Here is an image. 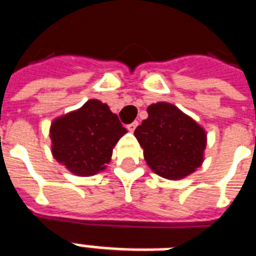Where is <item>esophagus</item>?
Wrapping results in <instances>:
<instances>
[{
    "label": "esophagus",
    "mask_w": 256,
    "mask_h": 256,
    "mask_svg": "<svg viewBox=\"0 0 256 256\" xmlns=\"http://www.w3.org/2000/svg\"><path fill=\"white\" fill-rule=\"evenodd\" d=\"M136 126H138V122H132V124H128V132H134L136 128Z\"/></svg>",
    "instance_id": "obj_1"
}]
</instances>
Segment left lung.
<instances>
[{
  "label": "left lung",
  "instance_id": "obj_1",
  "mask_svg": "<svg viewBox=\"0 0 256 256\" xmlns=\"http://www.w3.org/2000/svg\"><path fill=\"white\" fill-rule=\"evenodd\" d=\"M148 118L134 136L144 148V160L156 174L180 179L203 162L206 132L174 104L160 102L148 108Z\"/></svg>",
  "mask_w": 256,
  "mask_h": 256
}]
</instances>
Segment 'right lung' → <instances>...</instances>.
<instances>
[{"label":"right lung","instance_id":"obj_1","mask_svg":"<svg viewBox=\"0 0 256 256\" xmlns=\"http://www.w3.org/2000/svg\"><path fill=\"white\" fill-rule=\"evenodd\" d=\"M126 132L108 104L90 100L80 110L53 122V156L73 174L94 175L106 168L112 148Z\"/></svg>","mask_w":256,"mask_h":256}]
</instances>
